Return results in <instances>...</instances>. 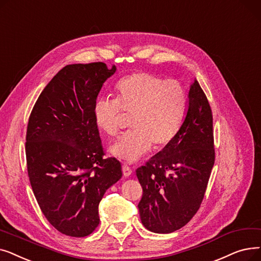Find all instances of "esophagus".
Listing matches in <instances>:
<instances>
[{
    "label": "esophagus",
    "mask_w": 261,
    "mask_h": 261,
    "mask_svg": "<svg viewBox=\"0 0 261 261\" xmlns=\"http://www.w3.org/2000/svg\"><path fill=\"white\" fill-rule=\"evenodd\" d=\"M122 171H123V175L125 176V177L130 176V175H132V173H133L132 169H130L127 165H123V167H122Z\"/></svg>",
    "instance_id": "34e87169"
}]
</instances>
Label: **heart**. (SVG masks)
<instances>
[{"label":"heart","mask_w":261,"mask_h":261,"mask_svg":"<svg viewBox=\"0 0 261 261\" xmlns=\"http://www.w3.org/2000/svg\"><path fill=\"white\" fill-rule=\"evenodd\" d=\"M115 98L100 97L92 108L96 128L110 137L118 134L122 111L132 115L133 130L109 148L115 157L134 163L154 147L169 144L178 133L187 109V93L175 80L137 72L121 79Z\"/></svg>","instance_id":"1"}]
</instances>
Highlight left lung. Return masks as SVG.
Returning a JSON list of instances; mask_svg holds the SVG:
<instances>
[{"label": "left lung", "instance_id": "obj_1", "mask_svg": "<svg viewBox=\"0 0 261 261\" xmlns=\"http://www.w3.org/2000/svg\"><path fill=\"white\" fill-rule=\"evenodd\" d=\"M214 164L212 109L194 79L174 139L136 171L143 190L138 208L144 227L170 233L187 224L201 206Z\"/></svg>", "mask_w": 261, "mask_h": 261}]
</instances>
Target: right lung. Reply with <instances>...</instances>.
Listing matches in <instances>:
<instances>
[{
  "mask_svg": "<svg viewBox=\"0 0 261 261\" xmlns=\"http://www.w3.org/2000/svg\"><path fill=\"white\" fill-rule=\"evenodd\" d=\"M104 63L61 69L39 95L29 120L27 164L35 197L61 233L86 237L100 223L98 204L122 177L120 161L103 158L92 108L116 73Z\"/></svg>",
  "mask_w": 261,
  "mask_h": 261,
  "instance_id": "obj_1",
  "label": "right lung"
}]
</instances>
